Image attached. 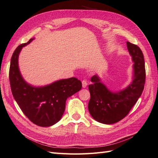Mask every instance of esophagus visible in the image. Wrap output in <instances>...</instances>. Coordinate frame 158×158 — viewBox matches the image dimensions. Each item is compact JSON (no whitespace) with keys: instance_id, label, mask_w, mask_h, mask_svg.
<instances>
[{"instance_id":"1","label":"esophagus","mask_w":158,"mask_h":158,"mask_svg":"<svg viewBox=\"0 0 158 158\" xmlns=\"http://www.w3.org/2000/svg\"><path fill=\"white\" fill-rule=\"evenodd\" d=\"M82 87H83L84 88H86L87 85H88V83H87V82H86V80H83L82 82Z\"/></svg>"}]
</instances>
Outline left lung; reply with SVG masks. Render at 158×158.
<instances>
[{"mask_svg":"<svg viewBox=\"0 0 158 158\" xmlns=\"http://www.w3.org/2000/svg\"><path fill=\"white\" fill-rule=\"evenodd\" d=\"M129 53L132 56L133 80L125 89L113 92L101 82L95 74L88 85L90 99L88 110L95 121L103 124H113L125 118L138 101L143 92L146 80L145 62L139 47L127 42Z\"/></svg>","mask_w":158,"mask_h":158,"instance_id":"left-lung-1","label":"left lung"}]
</instances>
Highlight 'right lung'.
I'll return each mask as SVG.
<instances>
[{
    "mask_svg": "<svg viewBox=\"0 0 158 158\" xmlns=\"http://www.w3.org/2000/svg\"><path fill=\"white\" fill-rule=\"evenodd\" d=\"M33 40L34 38L20 45L13 52L9 80L14 98L22 112L36 125L47 127L60 121L64 112L66 99L81 89L82 82L73 77L41 87L27 83L19 70L18 56L22 47Z\"/></svg>",
    "mask_w": 158,
    "mask_h": 158,
    "instance_id": "1",
    "label": "right lung"
}]
</instances>
